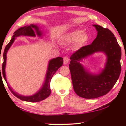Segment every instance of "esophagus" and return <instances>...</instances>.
Returning <instances> with one entry per match:
<instances>
[{
  "instance_id": "34e87169",
  "label": "esophagus",
  "mask_w": 126,
  "mask_h": 126,
  "mask_svg": "<svg viewBox=\"0 0 126 126\" xmlns=\"http://www.w3.org/2000/svg\"><path fill=\"white\" fill-rule=\"evenodd\" d=\"M69 62V59L68 57H66V56H65L63 58V62L64 64H68Z\"/></svg>"
}]
</instances>
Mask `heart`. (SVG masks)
I'll list each match as a JSON object with an SVG mask.
<instances>
[{
	"label": "heart",
	"instance_id": "obj_1",
	"mask_svg": "<svg viewBox=\"0 0 126 126\" xmlns=\"http://www.w3.org/2000/svg\"><path fill=\"white\" fill-rule=\"evenodd\" d=\"M89 39V35L82 30H77L64 34L61 39L64 44H71L75 42L77 47H81L87 43Z\"/></svg>",
	"mask_w": 126,
	"mask_h": 126
}]
</instances>
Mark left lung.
<instances>
[{"label":"left lung","mask_w":126,"mask_h":126,"mask_svg":"<svg viewBox=\"0 0 126 126\" xmlns=\"http://www.w3.org/2000/svg\"><path fill=\"white\" fill-rule=\"evenodd\" d=\"M97 31L92 43L80 48L71 56L70 69L75 92L80 97L95 98L106 95L118 79L121 73V49L114 34L108 29L93 25ZM107 57L105 68L98 74L90 73L80 63L95 52Z\"/></svg>","instance_id":"left-lung-1"}]
</instances>
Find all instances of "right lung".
<instances>
[{
    "label": "right lung",
    "mask_w": 126,
    "mask_h": 126,
    "mask_svg": "<svg viewBox=\"0 0 126 126\" xmlns=\"http://www.w3.org/2000/svg\"><path fill=\"white\" fill-rule=\"evenodd\" d=\"M42 32L39 30L38 26H37L36 24H30V25H26L24 26V27L20 28L15 32L14 33H13L14 34H13L12 37V39H11L9 43L6 45L5 48L3 53L4 62L2 64V75H3L4 79L5 80V81L6 82L8 87H9L11 92L15 96L19 98L21 100L31 102H37L41 101L47 98L50 95L51 92L50 89V82L52 79V77L56 71L63 65V58L62 57H58L50 60L49 62V64H48L47 69L44 83L42 85L41 89L32 95L23 96L20 95L19 94L16 92L14 90H13L12 88L8 84L6 77V73H5V67H6V55L8 50H9L10 47H11L13 42H15V39L17 37L19 36L35 37L36 34L38 37H41L42 36Z\"/></svg>",
    "instance_id": "right-lung-1"
}]
</instances>
